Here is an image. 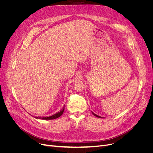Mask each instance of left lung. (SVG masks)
<instances>
[{"instance_id":"left-lung-1","label":"left lung","mask_w":153,"mask_h":153,"mask_svg":"<svg viewBox=\"0 0 153 153\" xmlns=\"http://www.w3.org/2000/svg\"><path fill=\"white\" fill-rule=\"evenodd\" d=\"M92 114H93V115H94V116H95V117H98V118H102V117H100V116H99V115H96V114H94V113H93V112H92Z\"/></svg>"}]
</instances>
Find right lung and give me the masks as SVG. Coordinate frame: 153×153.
Returning a JSON list of instances; mask_svg holds the SVG:
<instances>
[{
	"mask_svg": "<svg viewBox=\"0 0 153 153\" xmlns=\"http://www.w3.org/2000/svg\"><path fill=\"white\" fill-rule=\"evenodd\" d=\"M64 106H65V105H64V107H63V108L61 110H60L58 112V113H56V114H54L51 116L43 117H34L35 118H37V119H42V120H54V119H56V118H57L61 117L62 115L64 110Z\"/></svg>",
	"mask_w": 153,
	"mask_h": 153,
	"instance_id": "add662e5",
	"label": "right lung"
}]
</instances>
